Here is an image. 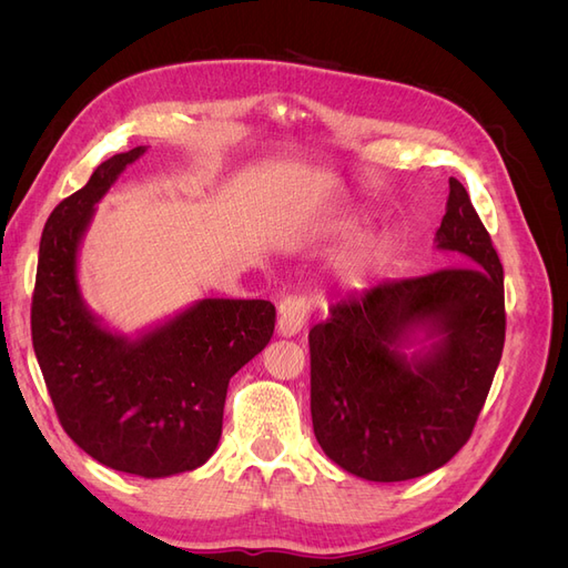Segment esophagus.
I'll return each mask as SVG.
<instances>
[{"mask_svg": "<svg viewBox=\"0 0 568 568\" xmlns=\"http://www.w3.org/2000/svg\"><path fill=\"white\" fill-rule=\"evenodd\" d=\"M313 313V301L307 298L305 294H296V296H286L280 303V320H277V329L282 336H294L298 334L305 322L311 320Z\"/></svg>", "mask_w": 568, "mask_h": 568, "instance_id": "34e87169", "label": "esophagus"}]
</instances>
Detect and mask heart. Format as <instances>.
Here are the masks:
<instances>
[{
  "instance_id": "b5f03b06",
  "label": "heart",
  "mask_w": 568,
  "mask_h": 568,
  "mask_svg": "<svg viewBox=\"0 0 568 568\" xmlns=\"http://www.w3.org/2000/svg\"><path fill=\"white\" fill-rule=\"evenodd\" d=\"M353 225L343 227V232H353ZM388 261V246L379 239H372V242H365L355 246L341 263V277L346 280L351 286H367L372 280L379 277L384 272Z\"/></svg>"
}]
</instances>
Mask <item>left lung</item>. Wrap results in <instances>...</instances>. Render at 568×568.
<instances>
[{
	"label": "left lung",
	"mask_w": 568,
	"mask_h": 568,
	"mask_svg": "<svg viewBox=\"0 0 568 568\" xmlns=\"http://www.w3.org/2000/svg\"><path fill=\"white\" fill-rule=\"evenodd\" d=\"M436 242L457 265L338 301L307 334L317 443L359 478L390 484L450 462L471 438L500 365L505 274L455 178ZM419 323H432L442 341L409 364L394 346Z\"/></svg>",
	"instance_id": "left-lung-1"
}]
</instances>
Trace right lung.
I'll return each mask as SVG.
<instances>
[{
	"label": "right lung",
	"mask_w": 568,
	"mask_h": 568,
	"mask_svg": "<svg viewBox=\"0 0 568 568\" xmlns=\"http://www.w3.org/2000/svg\"><path fill=\"white\" fill-rule=\"evenodd\" d=\"M142 153H115L51 211L30 332L51 405L78 448L104 467L161 478L192 471L215 453L230 379L267 346L277 313L270 301L209 298L128 343L84 311L75 282L80 236L94 203Z\"/></svg>",
	"instance_id": "right-lung-1"
}]
</instances>
